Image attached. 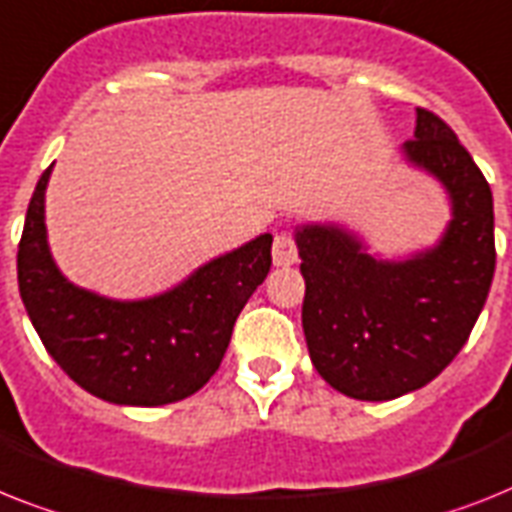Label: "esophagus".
<instances>
[{"label":"esophagus","mask_w":512,"mask_h":512,"mask_svg":"<svg viewBox=\"0 0 512 512\" xmlns=\"http://www.w3.org/2000/svg\"><path fill=\"white\" fill-rule=\"evenodd\" d=\"M273 263L276 265L297 263V244H294L292 234H286V231L276 234V239H273Z\"/></svg>","instance_id":"34e87169"}]
</instances>
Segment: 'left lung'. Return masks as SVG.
Wrapping results in <instances>:
<instances>
[{
	"label": "left lung",
	"instance_id": "1",
	"mask_svg": "<svg viewBox=\"0 0 512 512\" xmlns=\"http://www.w3.org/2000/svg\"><path fill=\"white\" fill-rule=\"evenodd\" d=\"M402 152L450 194L436 247L389 263L339 226L297 228L310 360L355 400H394L434 381L468 342L494 276L492 189L455 131L418 107Z\"/></svg>",
	"mask_w": 512,
	"mask_h": 512
}]
</instances>
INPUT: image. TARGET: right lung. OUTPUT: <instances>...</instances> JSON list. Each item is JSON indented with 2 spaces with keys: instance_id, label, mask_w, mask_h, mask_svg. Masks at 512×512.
<instances>
[{
  "instance_id": "1",
  "label": "right lung",
  "mask_w": 512,
  "mask_h": 512,
  "mask_svg": "<svg viewBox=\"0 0 512 512\" xmlns=\"http://www.w3.org/2000/svg\"><path fill=\"white\" fill-rule=\"evenodd\" d=\"M41 173L18 244V286L36 334L81 389L115 405L157 407L199 392L218 371L234 323L270 270L273 236L215 257L184 284L136 302L78 289L52 260Z\"/></svg>"
}]
</instances>
